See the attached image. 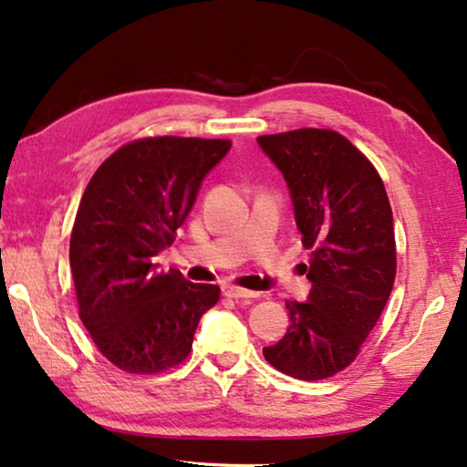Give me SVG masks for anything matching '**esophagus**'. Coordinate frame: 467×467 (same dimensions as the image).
<instances>
[{
    "instance_id": "obj_1",
    "label": "esophagus",
    "mask_w": 467,
    "mask_h": 467,
    "mask_svg": "<svg viewBox=\"0 0 467 467\" xmlns=\"http://www.w3.org/2000/svg\"><path fill=\"white\" fill-rule=\"evenodd\" d=\"M222 295H224V297H231V299L257 297V293L247 291V288H241V286H234V285H224V286H222Z\"/></svg>"
}]
</instances>
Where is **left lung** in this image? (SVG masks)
I'll use <instances>...</instances> for the list:
<instances>
[{
  "label": "left lung",
  "mask_w": 467,
  "mask_h": 467,
  "mask_svg": "<svg viewBox=\"0 0 467 467\" xmlns=\"http://www.w3.org/2000/svg\"><path fill=\"white\" fill-rule=\"evenodd\" d=\"M291 191L303 247L312 249L306 303L264 358L299 380H324L359 355L393 291L397 247L387 189L364 153L330 129L257 137Z\"/></svg>",
  "instance_id": "8db88e82"
}]
</instances>
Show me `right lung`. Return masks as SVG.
<instances>
[{
    "label": "right lung",
    "mask_w": 467,
    "mask_h": 467,
    "mask_svg": "<svg viewBox=\"0 0 467 467\" xmlns=\"http://www.w3.org/2000/svg\"><path fill=\"white\" fill-rule=\"evenodd\" d=\"M228 139L145 137L95 170L70 234L80 322L103 358L130 374L179 366L220 286L195 285L153 257L174 243Z\"/></svg>",
    "instance_id": "add662e5"
}]
</instances>
